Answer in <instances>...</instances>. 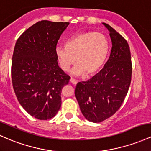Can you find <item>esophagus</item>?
Here are the masks:
<instances>
[{
    "label": "esophagus",
    "mask_w": 151,
    "mask_h": 151,
    "mask_svg": "<svg viewBox=\"0 0 151 151\" xmlns=\"http://www.w3.org/2000/svg\"><path fill=\"white\" fill-rule=\"evenodd\" d=\"M70 82H71V83H72V84H77V81H76L75 79H73V78H71V79H70Z\"/></svg>",
    "instance_id": "obj_1"
}]
</instances>
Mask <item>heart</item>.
Wrapping results in <instances>:
<instances>
[{
	"label": "heart",
	"mask_w": 151,
	"mask_h": 151,
	"mask_svg": "<svg viewBox=\"0 0 151 151\" xmlns=\"http://www.w3.org/2000/svg\"><path fill=\"white\" fill-rule=\"evenodd\" d=\"M110 50V44L103 34L98 32L80 33L66 41L65 48L56 49L59 65L68 72L74 63H77L73 69L75 75L96 74L105 64Z\"/></svg>",
	"instance_id": "heart-1"
}]
</instances>
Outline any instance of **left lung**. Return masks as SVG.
I'll return each instance as SVG.
<instances>
[{
    "label": "left lung",
    "instance_id": "left-lung-1",
    "mask_svg": "<svg viewBox=\"0 0 151 151\" xmlns=\"http://www.w3.org/2000/svg\"><path fill=\"white\" fill-rule=\"evenodd\" d=\"M102 24L110 32L112 41L110 57L100 72L77 83L75 89L81 112L92 122L104 121L119 110L131 82V56L127 41L110 25Z\"/></svg>",
    "mask_w": 151,
    "mask_h": 151
}]
</instances>
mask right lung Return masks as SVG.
<instances>
[{
    "mask_svg": "<svg viewBox=\"0 0 151 151\" xmlns=\"http://www.w3.org/2000/svg\"><path fill=\"white\" fill-rule=\"evenodd\" d=\"M69 22L44 21L25 31L15 45L11 77L19 103L41 120L52 118L62 105L61 92L70 77L59 67L56 49Z\"/></svg>",
    "mask_w": 151,
    "mask_h": 151,
    "instance_id": "add662e5",
    "label": "right lung"
}]
</instances>
